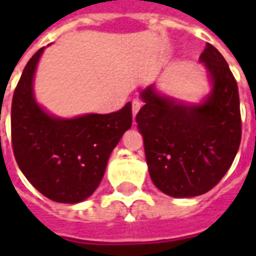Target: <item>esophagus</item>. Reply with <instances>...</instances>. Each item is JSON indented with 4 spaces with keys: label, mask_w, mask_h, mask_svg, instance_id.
<instances>
[{
    "label": "esophagus",
    "mask_w": 256,
    "mask_h": 256,
    "mask_svg": "<svg viewBox=\"0 0 256 256\" xmlns=\"http://www.w3.org/2000/svg\"><path fill=\"white\" fill-rule=\"evenodd\" d=\"M133 116H136L137 115V112L140 111V108H141V101L140 100H133Z\"/></svg>",
    "instance_id": "1"
}]
</instances>
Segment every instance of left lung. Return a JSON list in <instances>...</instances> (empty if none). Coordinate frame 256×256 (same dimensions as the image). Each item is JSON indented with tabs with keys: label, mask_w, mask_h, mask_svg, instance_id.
Returning a JSON list of instances; mask_svg holds the SVG:
<instances>
[{
	"label": "left lung",
	"mask_w": 256,
	"mask_h": 256,
	"mask_svg": "<svg viewBox=\"0 0 256 256\" xmlns=\"http://www.w3.org/2000/svg\"><path fill=\"white\" fill-rule=\"evenodd\" d=\"M200 62L212 82L203 104L185 106L150 86L141 93L145 104L136 116L150 180L172 198H193L214 188L230 168L242 141L240 98L230 68L211 44Z\"/></svg>",
	"instance_id": "left-lung-1"
}]
</instances>
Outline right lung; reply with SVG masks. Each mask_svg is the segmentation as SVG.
<instances>
[{
	"label": "right lung",
	"mask_w": 256,
	"mask_h": 256,
	"mask_svg": "<svg viewBox=\"0 0 256 256\" xmlns=\"http://www.w3.org/2000/svg\"><path fill=\"white\" fill-rule=\"evenodd\" d=\"M42 52L44 48L28 60L14 89L10 112L14 155L38 192L58 203H79L100 185L112 150L132 128V104L106 115L50 116L32 93Z\"/></svg>",
	"instance_id": "add662e5"
}]
</instances>
